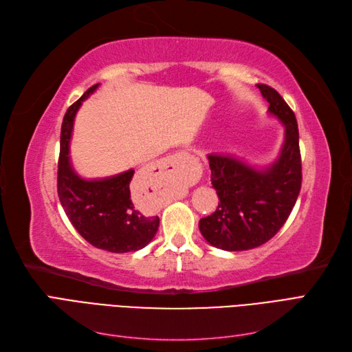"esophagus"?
Listing matches in <instances>:
<instances>
[{"label": "esophagus", "instance_id": "34e87169", "mask_svg": "<svg viewBox=\"0 0 352 352\" xmlns=\"http://www.w3.org/2000/svg\"><path fill=\"white\" fill-rule=\"evenodd\" d=\"M186 158H189V154H188V153H177V154H175L172 158L168 160V162H167V167L179 168L180 166H182V163L185 162Z\"/></svg>", "mask_w": 352, "mask_h": 352}]
</instances>
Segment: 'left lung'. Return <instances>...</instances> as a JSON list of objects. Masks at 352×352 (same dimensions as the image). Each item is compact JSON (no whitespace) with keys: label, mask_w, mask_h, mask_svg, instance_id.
<instances>
[{"label":"left lung","mask_w":352,"mask_h":352,"mask_svg":"<svg viewBox=\"0 0 352 352\" xmlns=\"http://www.w3.org/2000/svg\"><path fill=\"white\" fill-rule=\"evenodd\" d=\"M269 113L283 123L285 141L276 162L263 170L230 155L210 154L211 184L220 199L211 216L199 220V230L212 247L247 251L272 239L289 217L301 190L300 135L294 111L279 92L257 85Z\"/></svg>","instance_id":"1"}]
</instances>
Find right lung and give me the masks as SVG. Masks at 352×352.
Wrapping results in <instances>:
<instances>
[{
    "instance_id": "add662e5",
    "label": "right lung",
    "mask_w": 352,
    "mask_h": 352,
    "mask_svg": "<svg viewBox=\"0 0 352 352\" xmlns=\"http://www.w3.org/2000/svg\"><path fill=\"white\" fill-rule=\"evenodd\" d=\"M97 88L98 83L72 104L63 119L57 173L58 198L74 229L95 248L110 252L138 251L153 241L160 219L148 212L145 194L133 182L135 170L88 180L74 172L70 163L69 146L74 116L80 104Z\"/></svg>"
}]
</instances>
